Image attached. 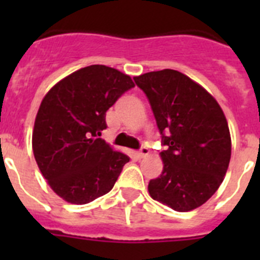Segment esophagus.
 Masks as SVG:
<instances>
[{"instance_id": "obj_1", "label": "esophagus", "mask_w": 260, "mask_h": 260, "mask_svg": "<svg viewBox=\"0 0 260 260\" xmlns=\"http://www.w3.org/2000/svg\"><path fill=\"white\" fill-rule=\"evenodd\" d=\"M148 152H150V151H148V148H147V147H142L141 150L135 153V156H137L138 158H143V157H146L147 155H148Z\"/></svg>"}]
</instances>
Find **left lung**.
<instances>
[{"mask_svg": "<svg viewBox=\"0 0 260 260\" xmlns=\"http://www.w3.org/2000/svg\"><path fill=\"white\" fill-rule=\"evenodd\" d=\"M146 93L165 150L161 174L151 180L152 199L178 212L195 210L219 189L231 161L224 112L202 86L177 70L134 78Z\"/></svg>", "mask_w": 260, "mask_h": 260, "instance_id": "1", "label": "left lung"}]
</instances>
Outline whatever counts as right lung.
Here are the masks:
<instances>
[{
  "instance_id": "right-lung-1",
  "label": "right lung",
  "mask_w": 260,
  "mask_h": 260,
  "mask_svg": "<svg viewBox=\"0 0 260 260\" xmlns=\"http://www.w3.org/2000/svg\"><path fill=\"white\" fill-rule=\"evenodd\" d=\"M133 87L121 71L91 65L59 80L43 99L32 150L41 174L63 201L86 204L113 189L130 158L100 137L107 110Z\"/></svg>"
}]
</instances>
